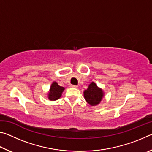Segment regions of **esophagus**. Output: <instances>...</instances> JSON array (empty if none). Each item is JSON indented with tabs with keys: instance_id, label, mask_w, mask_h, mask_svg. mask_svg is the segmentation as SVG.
Listing matches in <instances>:
<instances>
[{
	"instance_id": "34e87169",
	"label": "esophagus",
	"mask_w": 152,
	"mask_h": 152,
	"mask_svg": "<svg viewBox=\"0 0 152 152\" xmlns=\"http://www.w3.org/2000/svg\"><path fill=\"white\" fill-rule=\"evenodd\" d=\"M70 87H72V88H77V87H78V86H77V85H72V84H71Z\"/></svg>"
}]
</instances>
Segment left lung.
<instances>
[{"instance_id":"1","label":"left lung","mask_w":152,"mask_h":152,"mask_svg":"<svg viewBox=\"0 0 152 152\" xmlns=\"http://www.w3.org/2000/svg\"><path fill=\"white\" fill-rule=\"evenodd\" d=\"M84 96L89 104L91 106H96L102 101L104 96V92L94 82H92L89 84L88 88L84 91Z\"/></svg>"}]
</instances>
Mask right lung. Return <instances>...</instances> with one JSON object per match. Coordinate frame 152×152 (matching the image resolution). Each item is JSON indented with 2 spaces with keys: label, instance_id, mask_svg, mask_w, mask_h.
I'll use <instances>...</instances> for the list:
<instances>
[{
  "label": "right lung",
  "instance_id": "1",
  "mask_svg": "<svg viewBox=\"0 0 152 152\" xmlns=\"http://www.w3.org/2000/svg\"><path fill=\"white\" fill-rule=\"evenodd\" d=\"M64 91V87L59 86L56 82H53L50 86V92L48 93V99L50 101H56L61 97V93Z\"/></svg>",
  "mask_w": 152,
  "mask_h": 152
}]
</instances>
